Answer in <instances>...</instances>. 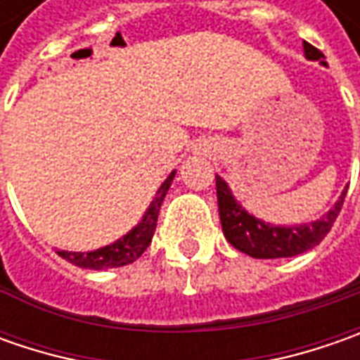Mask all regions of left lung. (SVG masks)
<instances>
[{"label": "left lung", "mask_w": 360, "mask_h": 360, "mask_svg": "<svg viewBox=\"0 0 360 360\" xmlns=\"http://www.w3.org/2000/svg\"><path fill=\"white\" fill-rule=\"evenodd\" d=\"M304 56L307 60H319V62L325 60L323 51L311 46L309 41H304ZM321 63L326 65V62ZM216 196H218L222 232L234 248L252 258H288L311 250L325 238L342 208L347 190L340 194L337 204L321 220L298 224V226H272L269 222H262L252 214H248L234 200L229 184L220 176H216Z\"/></svg>", "instance_id": "1"}]
</instances>
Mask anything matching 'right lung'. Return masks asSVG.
<instances>
[{"mask_svg": "<svg viewBox=\"0 0 360 360\" xmlns=\"http://www.w3.org/2000/svg\"><path fill=\"white\" fill-rule=\"evenodd\" d=\"M172 172L164 184L158 188L156 192V198L152 200L150 208L146 210L144 218L138 226L122 236L120 240H116L114 244H108L104 248H98V250H91V252H68V250H58V255L65 258L68 262L76 264V266H82V269H94V270H102V269H116V266H126L134 260H138L146 248L150 246L152 242V236H154V230H156V222H158L160 214V206L166 198V192L172 184L174 180Z\"/></svg>", "mask_w": 360, "mask_h": 360, "instance_id": "add662e5", "label": "right lung"}]
</instances>
